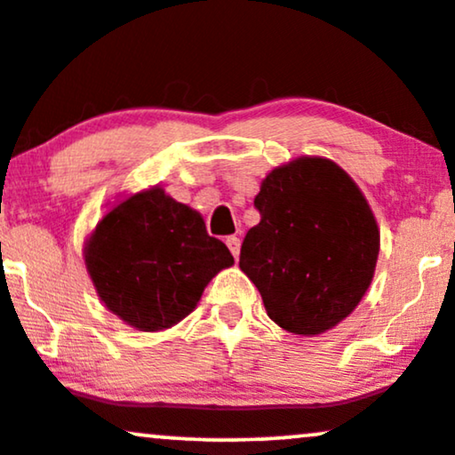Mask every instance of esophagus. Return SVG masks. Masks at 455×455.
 Here are the masks:
<instances>
[{"label": "esophagus", "instance_id": "esophagus-1", "mask_svg": "<svg viewBox=\"0 0 455 455\" xmlns=\"http://www.w3.org/2000/svg\"><path fill=\"white\" fill-rule=\"evenodd\" d=\"M226 244H228V249L232 251V255H234V258L238 259V255H240V238H238V236H228Z\"/></svg>", "mask_w": 455, "mask_h": 455}]
</instances>
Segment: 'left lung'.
Segmentation results:
<instances>
[{
	"instance_id": "left-lung-1",
	"label": "left lung",
	"mask_w": 455,
	"mask_h": 455,
	"mask_svg": "<svg viewBox=\"0 0 455 455\" xmlns=\"http://www.w3.org/2000/svg\"><path fill=\"white\" fill-rule=\"evenodd\" d=\"M255 208L240 270L272 322L315 336L354 313L379 255L375 215L354 179L330 159L298 157L261 180Z\"/></svg>"
}]
</instances>
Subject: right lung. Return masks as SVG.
I'll list each match as a JSON object with an SVG mask.
<instances>
[{
    "instance_id": "1",
    "label": "right lung",
    "mask_w": 455,
    "mask_h": 455,
    "mask_svg": "<svg viewBox=\"0 0 455 455\" xmlns=\"http://www.w3.org/2000/svg\"><path fill=\"white\" fill-rule=\"evenodd\" d=\"M100 300L142 332L172 328L200 302L212 276L234 264L204 219L162 187L115 204L84 244Z\"/></svg>"
}]
</instances>
